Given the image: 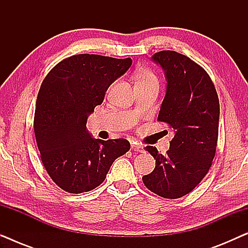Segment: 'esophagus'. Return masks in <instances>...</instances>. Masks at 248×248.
<instances>
[{
  "label": "esophagus",
  "instance_id": "obj_1",
  "mask_svg": "<svg viewBox=\"0 0 248 248\" xmlns=\"http://www.w3.org/2000/svg\"><path fill=\"white\" fill-rule=\"evenodd\" d=\"M131 148H132V150L135 152H139V154H143L144 152V148L140 144H132Z\"/></svg>",
  "mask_w": 248,
  "mask_h": 248
}]
</instances>
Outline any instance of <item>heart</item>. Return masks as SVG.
<instances>
[{
    "label": "heart",
    "mask_w": 248,
    "mask_h": 248,
    "mask_svg": "<svg viewBox=\"0 0 248 248\" xmlns=\"http://www.w3.org/2000/svg\"><path fill=\"white\" fill-rule=\"evenodd\" d=\"M149 80H155L154 73H152L150 70L142 69L139 71L137 74V82H140V81H149Z\"/></svg>",
    "instance_id": "b5f03b06"
}]
</instances>
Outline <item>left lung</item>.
I'll return each instance as SVG.
<instances>
[{
    "label": "left lung",
    "mask_w": 248,
    "mask_h": 248,
    "mask_svg": "<svg viewBox=\"0 0 248 248\" xmlns=\"http://www.w3.org/2000/svg\"><path fill=\"white\" fill-rule=\"evenodd\" d=\"M165 71L167 90L158 121L175 130L167 155L145 148L155 159L151 174L142 177L148 189L165 199L193 191L208 174L219 130V98L206 71L189 57L161 50L151 57Z\"/></svg>",
    "instance_id": "left-lung-1"
}]
</instances>
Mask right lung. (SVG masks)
I'll use <instances>...</instances> for the list:
<instances>
[{"instance_id":"obj_1","label":"right lung","mask_w":248,"mask_h":248,"mask_svg":"<svg viewBox=\"0 0 248 248\" xmlns=\"http://www.w3.org/2000/svg\"><path fill=\"white\" fill-rule=\"evenodd\" d=\"M131 64V59L79 54L61 61L44 79L33 131L44 167L65 192L79 194L96 188L115 159L130 150L125 139L91 138L87 120Z\"/></svg>"}]
</instances>
